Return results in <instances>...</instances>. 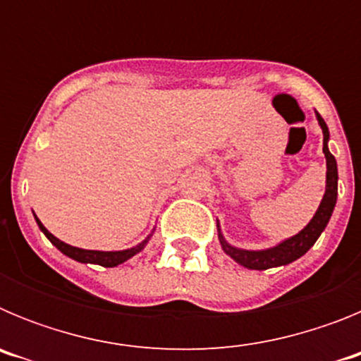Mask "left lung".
Returning <instances> with one entry per match:
<instances>
[{
    "instance_id": "8db88e82",
    "label": "left lung",
    "mask_w": 361,
    "mask_h": 361,
    "mask_svg": "<svg viewBox=\"0 0 361 361\" xmlns=\"http://www.w3.org/2000/svg\"><path fill=\"white\" fill-rule=\"evenodd\" d=\"M317 119L322 126V132H324V153H325V162H327V178H325V195L322 199L320 206H318L317 213L311 219L307 226H305L298 235L288 238V240L280 242L275 247H269V250L262 251H247V250H238V247H233L228 242L224 240L222 233H220L219 224V240L222 244V250L229 255V257L235 260L240 266L247 267V269H257L264 271L269 269V267H279L286 266V264L295 262L296 258H300L302 255L307 253L311 250L314 242L318 240V237L322 235V231L325 229L327 222H329L331 215H333L334 204H336V195H338V168H336V159L333 157V153L327 148V141H329V128L325 121L322 119L320 114H317Z\"/></svg>"
}]
</instances>
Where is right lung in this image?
<instances>
[{"label": "right lung", "instance_id": "obj_1", "mask_svg": "<svg viewBox=\"0 0 361 361\" xmlns=\"http://www.w3.org/2000/svg\"><path fill=\"white\" fill-rule=\"evenodd\" d=\"M36 216V215H34ZM36 222L37 226H39L41 231L47 235V238H49L50 242H52L54 245H56L57 250L61 251L63 255H66V257L73 258V260H78V262H82V264H99V266L103 267H116L119 266V264L126 262L128 258H132L133 255H137L139 251L145 250L146 242H148V238L146 240H142L141 244H137L135 247H130V250H124V251H92V250H81V247H73V245H68L65 244V242H61L59 238H56L52 235V233L49 231V229L44 228L43 224L39 222V219L36 216Z\"/></svg>", "mask_w": 361, "mask_h": 361}]
</instances>
